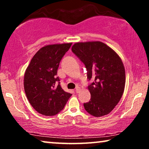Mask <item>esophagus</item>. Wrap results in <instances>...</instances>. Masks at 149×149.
Listing matches in <instances>:
<instances>
[{
    "label": "esophagus",
    "mask_w": 149,
    "mask_h": 149,
    "mask_svg": "<svg viewBox=\"0 0 149 149\" xmlns=\"http://www.w3.org/2000/svg\"><path fill=\"white\" fill-rule=\"evenodd\" d=\"M75 91H76L77 93H79V91H80V87H76V89H75Z\"/></svg>",
    "instance_id": "obj_1"
}]
</instances>
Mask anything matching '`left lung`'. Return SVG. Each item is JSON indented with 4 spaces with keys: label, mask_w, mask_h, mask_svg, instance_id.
Segmentation results:
<instances>
[{
    "label": "left lung",
    "mask_w": 149,
    "mask_h": 149,
    "mask_svg": "<svg viewBox=\"0 0 149 149\" xmlns=\"http://www.w3.org/2000/svg\"><path fill=\"white\" fill-rule=\"evenodd\" d=\"M72 51L85 64L87 78L94 79L88 87L91 100L85 103L87 113L95 117L111 113L119 103L125 85V71L119 55L100 41L76 42Z\"/></svg>",
    "instance_id": "8db88e82"
}]
</instances>
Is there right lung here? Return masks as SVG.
<instances>
[{
  "label": "right lung",
  "instance_id": "1",
  "mask_svg": "<svg viewBox=\"0 0 149 149\" xmlns=\"http://www.w3.org/2000/svg\"><path fill=\"white\" fill-rule=\"evenodd\" d=\"M72 42L48 45L34 54L25 71L26 97L38 113L54 116L62 111L72 94L63 90L57 77L59 64Z\"/></svg>",
  "mask_w": 149,
  "mask_h": 149
}]
</instances>
